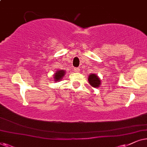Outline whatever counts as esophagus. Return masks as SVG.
<instances>
[{"mask_svg": "<svg viewBox=\"0 0 147 147\" xmlns=\"http://www.w3.org/2000/svg\"><path fill=\"white\" fill-rule=\"evenodd\" d=\"M79 68H74V71L76 72H79Z\"/></svg>", "mask_w": 147, "mask_h": 147, "instance_id": "1", "label": "esophagus"}]
</instances>
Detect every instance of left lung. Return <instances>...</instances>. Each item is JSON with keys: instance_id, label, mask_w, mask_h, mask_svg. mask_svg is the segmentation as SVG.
I'll return each mask as SVG.
<instances>
[{"instance_id": "8db88e82", "label": "left lung", "mask_w": 147, "mask_h": 147, "mask_svg": "<svg viewBox=\"0 0 147 147\" xmlns=\"http://www.w3.org/2000/svg\"><path fill=\"white\" fill-rule=\"evenodd\" d=\"M88 80H89V83L92 87H99V85H100L101 80L99 79V78L97 77L96 75H95V74H91V75L89 76Z\"/></svg>"}]
</instances>
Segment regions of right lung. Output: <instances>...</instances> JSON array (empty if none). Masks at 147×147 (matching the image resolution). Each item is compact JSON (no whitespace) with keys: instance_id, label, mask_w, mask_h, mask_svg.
<instances>
[{"instance_id":"add662e5","label":"right lung","mask_w":147,"mask_h":147,"mask_svg":"<svg viewBox=\"0 0 147 147\" xmlns=\"http://www.w3.org/2000/svg\"><path fill=\"white\" fill-rule=\"evenodd\" d=\"M64 73H65V72H64L63 70H58V71L55 73V75H54V81H59L60 79H62V78L63 77Z\"/></svg>"}]
</instances>
